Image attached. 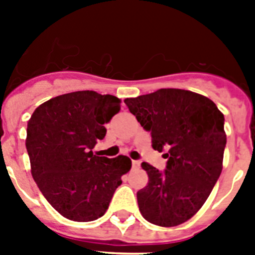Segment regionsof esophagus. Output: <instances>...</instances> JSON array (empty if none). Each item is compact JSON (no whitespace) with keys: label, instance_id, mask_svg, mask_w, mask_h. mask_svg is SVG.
<instances>
[{"label":"esophagus","instance_id":"obj_1","mask_svg":"<svg viewBox=\"0 0 255 255\" xmlns=\"http://www.w3.org/2000/svg\"><path fill=\"white\" fill-rule=\"evenodd\" d=\"M132 167L134 168H138L139 166H140V161H136V159H132Z\"/></svg>","mask_w":255,"mask_h":255}]
</instances>
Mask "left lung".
I'll use <instances>...</instances> for the list:
<instances>
[{"label": "left lung", "mask_w": 255, "mask_h": 255, "mask_svg": "<svg viewBox=\"0 0 255 255\" xmlns=\"http://www.w3.org/2000/svg\"><path fill=\"white\" fill-rule=\"evenodd\" d=\"M124 102L150 131L153 149H167L163 172L147 162L141 163L148 185L136 193L139 211L157 226L184 224L206 203L222 171L224 114L207 97L173 88Z\"/></svg>", "instance_id": "8db88e82"}]
</instances>
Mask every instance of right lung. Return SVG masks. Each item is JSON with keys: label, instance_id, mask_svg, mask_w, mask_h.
I'll list each match as a JSON object with an SVG mask.
<instances>
[{"label": "right lung", "instance_id": "obj_1", "mask_svg": "<svg viewBox=\"0 0 255 255\" xmlns=\"http://www.w3.org/2000/svg\"><path fill=\"white\" fill-rule=\"evenodd\" d=\"M111 94L79 91L51 98L28 121L25 145L31 176L48 203L76 222L102 217L121 176L131 168L126 155L93 154L105 138V124L120 111Z\"/></svg>", "mask_w": 255, "mask_h": 255}]
</instances>
